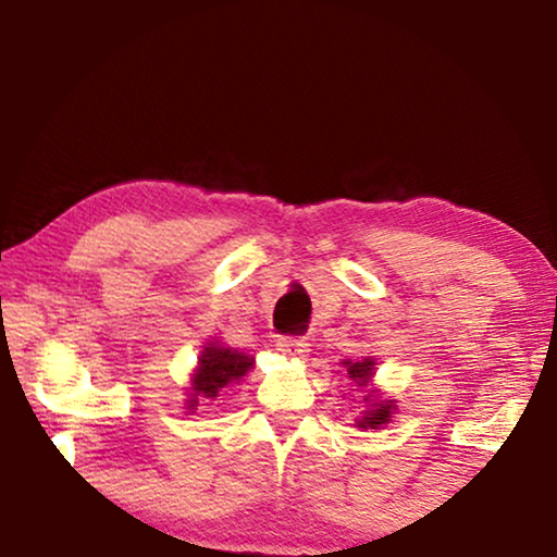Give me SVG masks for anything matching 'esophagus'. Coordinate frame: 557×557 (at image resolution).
Here are the masks:
<instances>
[{
    "mask_svg": "<svg viewBox=\"0 0 557 557\" xmlns=\"http://www.w3.org/2000/svg\"><path fill=\"white\" fill-rule=\"evenodd\" d=\"M277 351L292 358H305L309 351V342L305 336H282L277 338Z\"/></svg>",
    "mask_w": 557,
    "mask_h": 557,
    "instance_id": "obj_1",
    "label": "esophagus"
}]
</instances>
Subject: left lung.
<instances>
[{
    "mask_svg": "<svg viewBox=\"0 0 557 557\" xmlns=\"http://www.w3.org/2000/svg\"><path fill=\"white\" fill-rule=\"evenodd\" d=\"M373 366H375L373 358H363V361H344L348 379L356 381L358 385H366L373 379ZM363 400L369 403V408H366L361 420H356V428L379 430L383 425H388L391 414L395 412V403L393 400H375L373 395H366Z\"/></svg>",
    "mask_w": 557,
    "mask_h": 557,
    "instance_id": "8db88e82",
    "label": "left lung"
}]
</instances>
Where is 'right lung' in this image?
I'll use <instances>...</instances> for the list:
<instances>
[{"label": "right lung", "mask_w": 557, "mask_h": 557, "mask_svg": "<svg viewBox=\"0 0 557 557\" xmlns=\"http://www.w3.org/2000/svg\"><path fill=\"white\" fill-rule=\"evenodd\" d=\"M256 358L245 356L243 351L223 346L219 342H209L203 346L191 379V398L186 400L188 410H196L199 400H215L223 388L240 383L243 375L252 369Z\"/></svg>", "instance_id": "1"}]
</instances>
